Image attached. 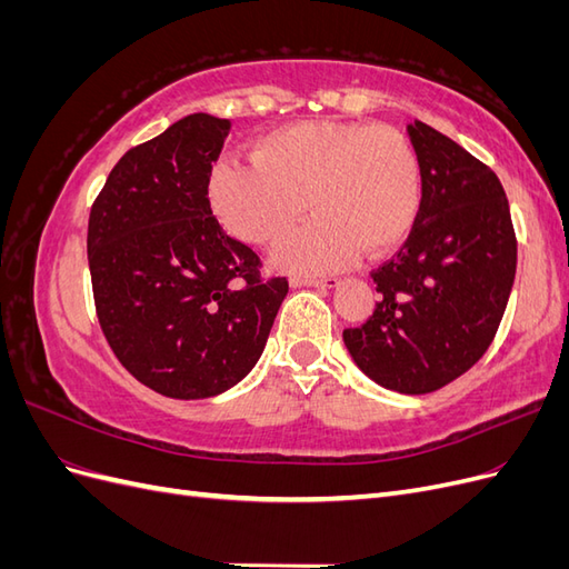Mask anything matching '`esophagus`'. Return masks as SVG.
<instances>
[{"mask_svg": "<svg viewBox=\"0 0 569 569\" xmlns=\"http://www.w3.org/2000/svg\"><path fill=\"white\" fill-rule=\"evenodd\" d=\"M339 284V278H303V274H295L291 278V287H318V289H332Z\"/></svg>", "mask_w": 569, "mask_h": 569, "instance_id": "obj_1", "label": "esophagus"}]
</instances>
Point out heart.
<instances>
[{
  "instance_id": "heart-1",
  "label": "heart",
  "mask_w": 569,
  "mask_h": 569,
  "mask_svg": "<svg viewBox=\"0 0 569 569\" xmlns=\"http://www.w3.org/2000/svg\"><path fill=\"white\" fill-rule=\"evenodd\" d=\"M249 159L218 161L206 197L222 228L258 247L280 242L311 206L316 218L274 251L284 270H339L366 249L385 256L418 222L420 159L391 126L303 120L258 137Z\"/></svg>"
}]
</instances>
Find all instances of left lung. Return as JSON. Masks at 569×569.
Instances as JSON below:
<instances>
[{
	"mask_svg": "<svg viewBox=\"0 0 569 569\" xmlns=\"http://www.w3.org/2000/svg\"><path fill=\"white\" fill-rule=\"evenodd\" d=\"M422 168L416 228L372 270L382 299L343 343L370 380L429 393L487 353L506 313L518 239L493 170L422 120L408 126Z\"/></svg>",
	"mask_w": 569,
	"mask_h": 569,
	"instance_id": "obj_1",
	"label": "left lung"
}]
</instances>
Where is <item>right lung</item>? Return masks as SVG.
<instances>
[{
  "mask_svg": "<svg viewBox=\"0 0 569 569\" xmlns=\"http://www.w3.org/2000/svg\"><path fill=\"white\" fill-rule=\"evenodd\" d=\"M230 120L192 113L126 151L92 203L97 318L123 368L170 399L228 391L261 358L289 291L206 197Z\"/></svg>",
  "mask_w": 569,
  "mask_h": 569,
  "instance_id": "add662e5",
  "label": "right lung"
}]
</instances>
